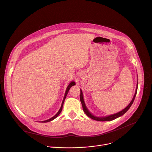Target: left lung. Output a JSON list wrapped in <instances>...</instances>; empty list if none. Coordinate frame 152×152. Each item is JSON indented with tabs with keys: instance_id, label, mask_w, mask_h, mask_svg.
I'll list each match as a JSON object with an SVG mask.
<instances>
[{
	"instance_id": "left-lung-1",
	"label": "left lung",
	"mask_w": 152,
	"mask_h": 152,
	"mask_svg": "<svg viewBox=\"0 0 152 152\" xmlns=\"http://www.w3.org/2000/svg\"><path fill=\"white\" fill-rule=\"evenodd\" d=\"M138 85V84H137ZM137 88H136V92H135V94L134 96V97L132 98V99L131 101V102L129 103V104L126 107L123 109L122 111L118 112V113H117L115 114H113V115H109V116H107V117H94V115H93L90 112L88 111V110L87 109L85 105V102H84V100H83V93H82V91H81V90H80V101H81V103H82V107H83V110L84 111V112L86 113V115L88 116V117H89L90 118H92L93 120H96V121H112L114 119H116L117 118L120 117V116L123 115V114L125 113L128 110V109L130 108V107L131 106V105L132 104L134 101V99H135V97L136 96V94H137Z\"/></svg>"
}]
</instances>
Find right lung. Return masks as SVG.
<instances>
[{"label":"right lung","instance_id":"add662e5","mask_svg":"<svg viewBox=\"0 0 152 152\" xmlns=\"http://www.w3.org/2000/svg\"><path fill=\"white\" fill-rule=\"evenodd\" d=\"M75 85V82H71L70 83V84L68 85V86H67V90H66V93H65V95H64V99H63V101H62V104H61V108H60V109H59V110L58 111V112L54 116V117H53L52 118H51L50 119H48V120H45V121H42V122H43V123H46V122H48V121H51V120H54L55 118H56L60 114V113L61 112V111H62V106H63V104H64V101H65V99H66V96H67V93H68V92H69V90H70V88L72 87V86H74V85Z\"/></svg>","mask_w":152,"mask_h":152}]
</instances>
